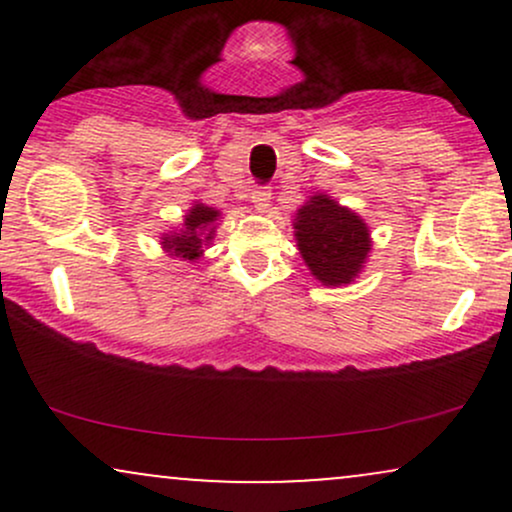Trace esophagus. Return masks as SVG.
Here are the masks:
<instances>
[{
	"label": "esophagus",
	"mask_w": 512,
	"mask_h": 512,
	"mask_svg": "<svg viewBox=\"0 0 512 512\" xmlns=\"http://www.w3.org/2000/svg\"><path fill=\"white\" fill-rule=\"evenodd\" d=\"M269 202H272V190H269V187H257V190L252 192V207L260 211V214L269 209Z\"/></svg>",
	"instance_id": "34e87169"
}]
</instances>
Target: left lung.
Listing matches in <instances>:
<instances>
[{"instance_id": "8db88e82", "label": "left lung", "mask_w": 512, "mask_h": 512, "mask_svg": "<svg viewBox=\"0 0 512 512\" xmlns=\"http://www.w3.org/2000/svg\"><path fill=\"white\" fill-rule=\"evenodd\" d=\"M293 238L310 274L330 289L354 284L373 250L368 223L325 192L308 197L296 211Z\"/></svg>"}]
</instances>
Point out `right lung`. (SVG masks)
<instances>
[{
	"instance_id": "1",
	"label": "right lung",
	"mask_w": 512,
	"mask_h": 512,
	"mask_svg": "<svg viewBox=\"0 0 512 512\" xmlns=\"http://www.w3.org/2000/svg\"><path fill=\"white\" fill-rule=\"evenodd\" d=\"M221 211L207 204L195 202L187 209L185 219L178 228L163 233L161 236V248L168 257H180L185 262H197L204 255V248H209L211 240L216 236V228H219Z\"/></svg>"
}]
</instances>
